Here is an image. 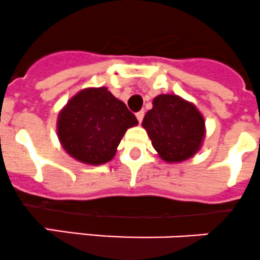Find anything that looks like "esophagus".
Returning <instances> with one entry per match:
<instances>
[{
    "instance_id": "esophagus-1",
    "label": "esophagus",
    "mask_w": 260,
    "mask_h": 260,
    "mask_svg": "<svg viewBox=\"0 0 260 260\" xmlns=\"http://www.w3.org/2000/svg\"><path fill=\"white\" fill-rule=\"evenodd\" d=\"M136 117H137V119H138V122H142L143 120V117H145V112H143V110H141V112H138V113H136Z\"/></svg>"
}]
</instances>
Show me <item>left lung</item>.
Here are the masks:
<instances>
[{"instance_id": "1", "label": "left lung", "mask_w": 260, "mask_h": 260, "mask_svg": "<svg viewBox=\"0 0 260 260\" xmlns=\"http://www.w3.org/2000/svg\"><path fill=\"white\" fill-rule=\"evenodd\" d=\"M142 127L158 156L166 162H181L202 147L205 118L197 107L178 95L161 94L153 99Z\"/></svg>"}]
</instances>
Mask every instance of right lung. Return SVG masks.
Instances as JSON below:
<instances>
[{
	"mask_svg": "<svg viewBox=\"0 0 260 260\" xmlns=\"http://www.w3.org/2000/svg\"><path fill=\"white\" fill-rule=\"evenodd\" d=\"M137 118L107 87H87L67 102L58 114L60 145L75 160L89 165L109 162Z\"/></svg>",
	"mask_w": 260,
	"mask_h": 260,
	"instance_id": "obj_1",
	"label": "right lung"
}]
</instances>
